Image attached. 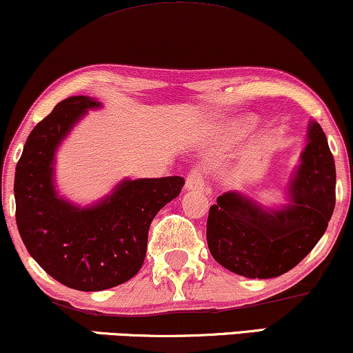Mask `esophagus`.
Instances as JSON below:
<instances>
[{
  "mask_svg": "<svg viewBox=\"0 0 353 353\" xmlns=\"http://www.w3.org/2000/svg\"><path fill=\"white\" fill-rule=\"evenodd\" d=\"M185 188L188 191H203L204 190V176L199 168H193L185 180Z\"/></svg>",
  "mask_w": 353,
  "mask_h": 353,
  "instance_id": "esophagus-1",
  "label": "esophagus"
}]
</instances>
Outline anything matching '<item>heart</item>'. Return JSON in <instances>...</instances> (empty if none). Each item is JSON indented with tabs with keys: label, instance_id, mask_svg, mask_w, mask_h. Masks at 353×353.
Segmentation results:
<instances>
[{
	"label": "heart",
	"instance_id": "b5f03b06",
	"mask_svg": "<svg viewBox=\"0 0 353 353\" xmlns=\"http://www.w3.org/2000/svg\"><path fill=\"white\" fill-rule=\"evenodd\" d=\"M237 125H239V124H234V129H237Z\"/></svg>",
	"mask_w": 353,
	"mask_h": 353
}]
</instances>
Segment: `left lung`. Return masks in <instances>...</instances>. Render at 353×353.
<instances>
[{"label": "left lung", "instance_id": "1", "mask_svg": "<svg viewBox=\"0 0 353 353\" xmlns=\"http://www.w3.org/2000/svg\"><path fill=\"white\" fill-rule=\"evenodd\" d=\"M306 141L281 208H267L239 191L221 194L211 206L208 247L224 268L245 278L280 276L324 236L336 206V165L316 121L307 125Z\"/></svg>", "mask_w": 353, "mask_h": 353}]
</instances>
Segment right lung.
Here are the masks:
<instances>
[{"label": "right lung", "instance_id": "obj_1", "mask_svg": "<svg viewBox=\"0 0 353 353\" xmlns=\"http://www.w3.org/2000/svg\"><path fill=\"white\" fill-rule=\"evenodd\" d=\"M101 103L90 97L60 101L26 141L16 167V224L26 249L68 288L101 291L141 270L152 219L183 188L181 176L119 181L90 206L55 188V154L72 129Z\"/></svg>", "mask_w": 353, "mask_h": 353}]
</instances>
